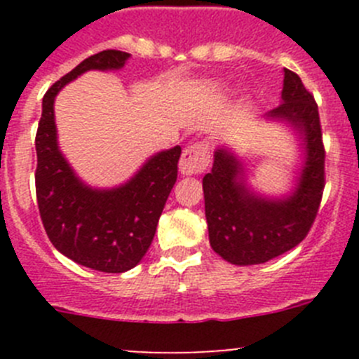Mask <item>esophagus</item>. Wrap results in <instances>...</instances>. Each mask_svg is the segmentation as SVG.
<instances>
[{"mask_svg": "<svg viewBox=\"0 0 359 359\" xmlns=\"http://www.w3.org/2000/svg\"><path fill=\"white\" fill-rule=\"evenodd\" d=\"M210 163V149L208 144L198 142L187 147L180 158L179 170L182 175H198L203 170H206Z\"/></svg>", "mask_w": 359, "mask_h": 359, "instance_id": "esophagus-1", "label": "esophagus"}]
</instances>
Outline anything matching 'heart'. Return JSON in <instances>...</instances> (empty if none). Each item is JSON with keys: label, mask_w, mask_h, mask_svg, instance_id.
<instances>
[{"label": "heart", "mask_w": 359, "mask_h": 359, "mask_svg": "<svg viewBox=\"0 0 359 359\" xmlns=\"http://www.w3.org/2000/svg\"><path fill=\"white\" fill-rule=\"evenodd\" d=\"M213 86H219V83H213Z\"/></svg>", "instance_id": "b5f03b06"}]
</instances>
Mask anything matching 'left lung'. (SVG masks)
I'll use <instances>...</instances> for the list:
<instances>
[{
    "instance_id": "1",
    "label": "left lung",
    "mask_w": 359,
    "mask_h": 359,
    "mask_svg": "<svg viewBox=\"0 0 359 359\" xmlns=\"http://www.w3.org/2000/svg\"><path fill=\"white\" fill-rule=\"evenodd\" d=\"M281 104L264 119L287 126L297 140L300 170L287 194L267 196L248 182L245 161L227 144L213 151L203 177L210 247L234 266L264 264L309 233L325 187V149L314 97L295 72L283 69Z\"/></svg>"
}]
</instances>
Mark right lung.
Returning <instances> with one entry per match:
<instances>
[{
  "instance_id": "right-lung-1",
  "label": "right lung",
  "mask_w": 359,
  "mask_h": 359,
  "mask_svg": "<svg viewBox=\"0 0 359 359\" xmlns=\"http://www.w3.org/2000/svg\"><path fill=\"white\" fill-rule=\"evenodd\" d=\"M130 53L104 50L78 64L43 97L36 133V198L52 245L79 266L100 273H125L151 247L159 215L177 180L180 146L146 159L126 182L93 187L78 177L59 147L55 97L88 71H119Z\"/></svg>"
}]
</instances>
